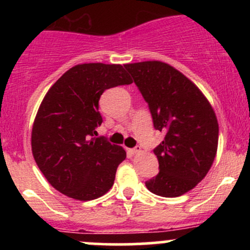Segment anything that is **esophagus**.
Instances as JSON below:
<instances>
[{"instance_id":"1","label":"esophagus","mask_w":250,"mask_h":250,"mask_svg":"<svg viewBox=\"0 0 250 250\" xmlns=\"http://www.w3.org/2000/svg\"><path fill=\"white\" fill-rule=\"evenodd\" d=\"M140 151H141V147H140V146H135V147L130 148L129 152H130V153H139Z\"/></svg>"}]
</instances>
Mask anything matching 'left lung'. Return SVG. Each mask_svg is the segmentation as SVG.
Masks as SVG:
<instances>
[{"label":"left lung","mask_w":250,"mask_h":250,"mask_svg":"<svg viewBox=\"0 0 250 250\" xmlns=\"http://www.w3.org/2000/svg\"><path fill=\"white\" fill-rule=\"evenodd\" d=\"M152 115L166 134L153 150L160 173L145 183L152 193L178 197L192 190L210 169L218 150L215 112L200 88L158 60L125 64Z\"/></svg>","instance_id":"1"}]
</instances>
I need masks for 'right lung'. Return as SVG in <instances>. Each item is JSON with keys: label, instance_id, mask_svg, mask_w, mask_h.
Here are the masks:
<instances>
[{"label": "right lung", "instance_id": "add662e5", "mask_svg": "<svg viewBox=\"0 0 250 250\" xmlns=\"http://www.w3.org/2000/svg\"><path fill=\"white\" fill-rule=\"evenodd\" d=\"M133 83L120 64L89 62L67 70L44 95L35 117L31 148L48 183L67 197L90 201L113 185L122 146L95 138L103 122L100 95Z\"/></svg>", "mask_w": 250, "mask_h": 250}]
</instances>
